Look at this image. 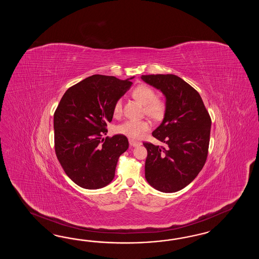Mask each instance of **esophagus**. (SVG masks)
<instances>
[{
  "instance_id": "esophagus-1",
  "label": "esophagus",
  "mask_w": 259,
  "mask_h": 259,
  "mask_svg": "<svg viewBox=\"0 0 259 259\" xmlns=\"http://www.w3.org/2000/svg\"><path fill=\"white\" fill-rule=\"evenodd\" d=\"M129 143H130V145L133 146V147L139 146V145H141V141H134V140H129Z\"/></svg>"
}]
</instances>
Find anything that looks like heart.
<instances>
[{"mask_svg": "<svg viewBox=\"0 0 259 259\" xmlns=\"http://www.w3.org/2000/svg\"><path fill=\"white\" fill-rule=\"evenodd\" d=\"M131 94L134 99L144 104L143 112L154 119H159L164 116L167 102L163 94H156L155 90L146 84H139L134 87ZM113 114L115 117H120L122 114V102L117 100L113 105ZM151 129V122L148 119H129L116 127L115 131L130 139H139Z\"/></svg>", "mask_w": 259, "mask_h": 259, "instance_id": "1", "label": "heart"}]
</instances>
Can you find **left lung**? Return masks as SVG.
Wrapping results in <instances>:
<instances>
[{
	"label": "left lung",
	"instance_id": "1",
	"mask_svg": "<svg viewBox=\"0 0 259 259\" xmlns=\"http://www.w3.org/2000/svg\"><path fill=\"white\" fill-rule=\"evenodd\" d=\"M141 78L166 97L161 124L152 133L163 146L144 141L147 149L145 178L163 193L186 187L203 168L208 157L212 119L194 87L172 74L143 75Z\"/></svg>",
	"mask_w": 259,
	"mask_h": 259
}]
</instances>
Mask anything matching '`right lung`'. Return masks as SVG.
<instances>
[{
	"instance_id": "add662e5",
	"label": "right lung",
	"mask_w": 259,
	"mask_h": 259,
	"mask_svg": "<svg viewBox=\"0 0 259 259\" xmlns=\"http://www.w3.org/2000/svg\"><path fill=\"white\" fill-rule=\"evenodd\" d=\"M132 81L93 75L69 87L54 113L57 158L71 181L84 189L106 186L118 157L128 149L123 135L102 139L113 118V105Z\"/></svg>"
}]
</instances>
